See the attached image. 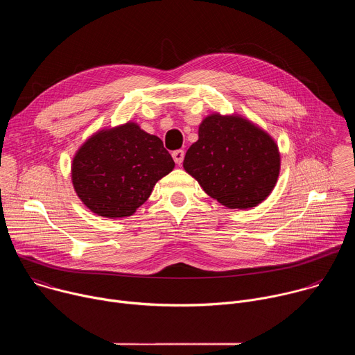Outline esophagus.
I'll return each instance as SVG.
<instances>
[{
  "label": "esophagus",
  "instance_id": "1",
  "mask_svg": "<svg viewBox=\"0 0 355 355\" xmlns=\"http://www.w3.org/2000/svg\"><path fill=\"white\" fill-rule=\"evenodd\" d=\"M173 159H174V162H175L178 166H181L182 162H184V150H175V151H173Z\"/></svg>",
  "mask_w": 355,
  "mask_h": 355
}]
</instances>
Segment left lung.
Returning a JSON list of instances; mask_svg holds the SVG:
<instances>
[{
  "instance_id": "8db88e82",
  "label": "left lung",
  "mask_w": 355,
  "mask_h": 355,
  "mask_svg": "<svg viewBox=\"0 0 355 355\" xmlns=\"http://www.w3.org/2000/svg\"><path fill=\"white\" fill-rule=\"evenodd\" d=\"M185 171L229 209L254 208L271 193L281 157L274 139L250 121L214 114L187 150Z\"/></svg>"
}]
</instances>
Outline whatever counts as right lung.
Here are the masks:
<instances>
[{"instance_id":"1","label":"right lung","mask_w":355,"mask_h":355,"mask_svg":"<svg viewBox=\"0 0 355 355\" xmlns=\"http://www.w3.org/2000/svg\"><path fill=\"white\" fill-rule=\"evenodd\" d=\"M174 166L157 136L128 122L96 132L78 148L71 180L89 211L116 219L133 215Z\"/></svg>"}]
</instances>
